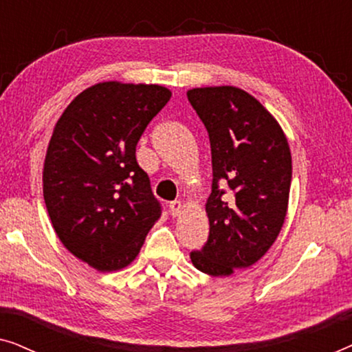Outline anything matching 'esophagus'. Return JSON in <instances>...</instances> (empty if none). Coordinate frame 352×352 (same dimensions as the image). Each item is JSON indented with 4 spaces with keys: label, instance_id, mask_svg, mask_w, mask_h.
<instances>
[{
    "label": "esophagus",
    "instance_id": "esophagus-1",
    "mask_svg": "<svg viewBox=\"0 0 352 352\" xmlns=\"http://www.w3.org/2000/svg\"><path fill=\"white\" fill-rule=\"evenodd\" d=\"M181 210H182V204H181L179 200L170 201V211H171V214H173V216H179Z\"/></svg>",
    "mask_w": 352,
    "mask_h": 352
}]
</instances>
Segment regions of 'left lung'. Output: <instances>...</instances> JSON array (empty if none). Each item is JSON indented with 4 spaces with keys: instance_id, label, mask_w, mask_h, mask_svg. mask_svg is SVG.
Instances as JSON below:
<instances>
[{
    "instance_id": "left-lung-1",
    "label": "left lung",
    "mask_w": 352,
    "mask_h": 352,
    "mask_svg": "<svg viewBox=\"0 0 352 352\" xmlns=\"http://www.w3.org/2000/svg\"><path fill=\"white\" fill-rule=\"evenodd\" d=\"M187 99L210 138L213 182L206 200L210 235L192 264L230 276L264 256L285 221L292 155L276 118L234 86L195 88Z\"/></svg>"
}]
</instances>
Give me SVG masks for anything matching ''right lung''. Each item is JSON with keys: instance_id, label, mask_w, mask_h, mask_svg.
Segmentation results:
<instances>
[{"instance_id": "1", "label": "right lung", "mask_w": 352, "mask_h": 352, "mask_svg": "<svg viewBox=\"0 0 352 352\" xmlns=\"http://www.w3.org/2000/svg\"><path fill=\"white\" fill-rule=\"evenodd\" d=\"M171 91L105 81L69 104L46 152L43 195L64 247L102 272L126 267L162 216L136 146Z\"/></svg>"}]
</instances>
